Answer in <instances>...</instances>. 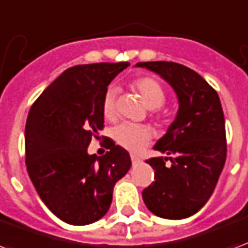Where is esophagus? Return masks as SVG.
Instances as JSON below:
<instances>
[{"mask_svg":"<svg viewBox=\"0 0 248 248\" xmlns=\"http://www.w3.org/2000/svg\"><path fill=\"white\" fill-rule=\"evenodd\" d=\"M131 159H132V163H133V165H136V163L141 162V158H139L137 155H131Z\"/></svg>","mask_w":248,"mask_h":248,"instance_id":"obj_1","label":"esophagus"}]
</instances>
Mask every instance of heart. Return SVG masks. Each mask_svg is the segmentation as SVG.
Returning <instances> with one entry per match:
<instances>
[{
    "label": "heart",
    "mask_w": 248,
    "mask_h": 248,
    "mask_svg": "<svg viewBox=\"0 0 248 248\" xmlns=\"http://www.w3.org/2000/svg\"><path fill=\"white\" fill-rule=\"evenodd\" d=\"M131 87L137 91L149 108H159L166 102V93L161 83L152 77H137L131 82ZM102 113L107 120H112L116 113V90L108 87L102 100ZM113 140L132 153L141 152L145 146L150 144L153 132L148 125L122 123L112 132Z\"/></svg>",
    "instance_id": "heart-1"
}]
</instances>
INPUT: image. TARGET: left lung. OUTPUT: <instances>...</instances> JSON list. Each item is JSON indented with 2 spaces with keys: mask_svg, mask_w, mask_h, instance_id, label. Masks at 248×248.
Returning a JSON list of instances; mask_svg holds the SVG:
<instances>
[{
  "mask_svg": "<svg viewBox=\"0 0 248 248\" xmlns=\"http://www.w3.org/2000/svg\"><path fill=\"white\" fill-rule=\"evenodd\" d=\"M136 66L159 74L179 99L176 119L154 146L167 157L146 161L154 170V182L142 191V199L158 217L187 218L209 200L226 161L218 94L200 74L178 62L149 61Z\"/></svg>",
  "mask_w": 248,
  "mask_h": 248,
  "instance_id": "1",
  "label": "left lung"
}]
</instances>
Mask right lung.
<instances>
[{"label":"right lung","mask_w":248,"mask_h":248,"mask_svg":"<svg viewBox=\"0 0 248 248\" xmlns=\"http://www.w3.org/2000/svg\"><path fill=\"white\" fill-rule=\"evenodd\" d=\"M129 62H99L69 68L30 109L25 131L30 179L52 213L70 225L102 218L113 186L131 169L125 149L107 142L102 157L87 154L103 129L102 100L107 86Z\"/></svg>","instance_id":"1"}]
</instances>
